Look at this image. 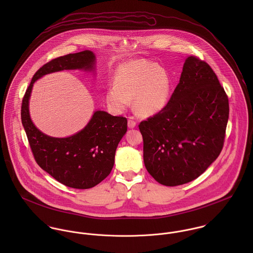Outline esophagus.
I'll list each match as a JSON object with an SVG mask.
<instances>
[{"label":"esophagus","instance_id":"esophagus-1","mask_svg":"<svg viewBox=\"0 0 253 253\" xmlns=\"http://www.w3.org/2000/svg\"><path fill=\"white\" fill-rule=\"evenodd\" d=\"M127 126H128V127H129V128H133V127H135V126H136V122L133 120V118H132V117H129V118H128V120H127Z\"/></svg>","mask_w":253,"mask_h":253}]
</instances>
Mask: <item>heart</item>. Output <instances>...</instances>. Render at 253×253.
I'll use <instances>...</instances> for the list:
<instances>
[{
    "label": "heart",
    "instance_id": "b5f03b06",
    "mask_svg": "<svg viewBox=\"0 0 253 253\" xmlns=\"http://www.w3.org/2000/svg\"><path fill=\"white\" fill-rule=\"evenodd\" d=\"M170 78L157 64L134 60L122 65L116 76V84L106 90V101L113 110L127 108L134 98V109L142 117L153 116L167 105L170 92Z\"/></svg>",
    "mask_w": 253,
    "mask_h": 253
}]
</instances>
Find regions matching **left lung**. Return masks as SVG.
I'll return each mask as SVG.
<instances>
[{
    "label": "left lung",
    "mask_w": 253,
    "mask_h": 253,
    "mask_svg": "<svg viewBox=\"0 0 253 253\" xmlns=\"http://www.w3.org/2000/svg\"><path fill=\"white\" fill-rule=\"evenodd\" d=\"M228 118V96L215 73L188 56L168 104L138 126L146 169L165 186L198 178L222 151Z\"/></svg>",
    "instance_id": "left-lung-1"
}]
</instances>
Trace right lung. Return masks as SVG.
I'll return each mask as SVG.
<instances>
[{
    "mask_svg": "<svg viewBox=\"0 0 253 253\" xmlns=\"http://www.w3.org/2000/svg\"><path fill=\"white\" fill-rule=\"evenodd\" d=\"M94 63L95 56L90 50L50 60L33 76L21 104V122L37 164L54 179L75 189L92 188L108 176L116 149L127 130V120L96 111L81 131L66 138H55L40 131L32 123L29 97L33 84L43 75L70 69L92 70Z\"/></svg>",
    "mask_w": 253,
    "mask_h": 253,
    "instance_id": "right-lung-1",
    "label": "right lung"
}]
</instances>
